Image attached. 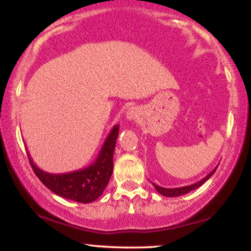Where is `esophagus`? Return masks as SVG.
<instances>
[{
  "mask_svg": "<svg viewBox=\"0 0 251 251\" xmlns=\"http://www.w3.org/2000/svg\"><path fill=\"white\" fill-rule=\"evenodd\" d=\"M140 115H141L140 109L136 107H132L126 111V119L127 121H135V119L140 117Z\"/></svg>",
  "mask_w": 251,
  "mask_h": 251,
  "instance_id": "1",
  "label": "esophagus"
}]
</instances>
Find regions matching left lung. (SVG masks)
I'll return each instance as SVG.
<instances>
[{"instance_id":"1","label":"left lung","mask_w":251,"mask_h":251,"mask_svg":"<svg viewBox=\"0 0 251 251\" xmlns=\"http://www.w3.org/2000/svg\"><path fill=\"white\" fill-rule=\"evenodd\" d=\"M217 168V167H216ZM216 168L214 169L213 172H210L209 174H208L206 177H203L202 179H200L199 182L195 183V184H191V185H188V186H182V188H174V189H168V188H161V186L154 184V183H152L154 188H156V190L158 192L160 193L161 196H165V197H178V196H183V195H186V193L191 192L192 190H196L197 188H199V186H201L203 184L204 182L207 181L208 178H210V176L214 174L215 171H216Z\"/></svg>"}]
</instances>
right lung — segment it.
<instances>
[{
    "label": "right lung",
    "mask_w": 251,
    "mask_h": 251,
    "mask_svg": "<svg viewBox=\"0 0 251 251\" xmlns=\"http://www.w3.org/2000/svg\"><path fill=\"white\" fill-rule=\"evenodd\" d=\"M119 125L112 127L93 164L75 172L51 174L37 167L28 154L30 166L40 181L56 196L80 203H90L103 193L114 169V151Z\"/></svg>",
    "instance_id": "right-lung-1"
}]
</instances>
